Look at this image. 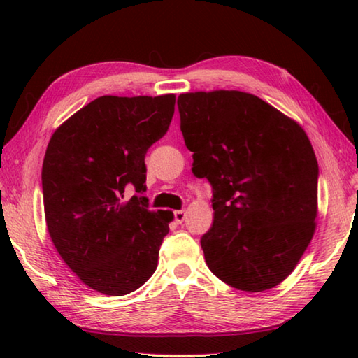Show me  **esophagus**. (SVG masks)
<instances>
[{"label": "esophagus", "instance_id": "1", "mask_svg": "<svg viewBox=\"0 0 358 358\" xmlns=\"http://www.w3.org/2000/svg\"><path fill=\"white\" fill-rule=\"evenodd\" d=\"M173 216H175V222L177 224H181L185 220H186V211L185 210H177L173 213Z\"/></svg>", "mask_w": 358, "mask_h": 358}]
</instances>
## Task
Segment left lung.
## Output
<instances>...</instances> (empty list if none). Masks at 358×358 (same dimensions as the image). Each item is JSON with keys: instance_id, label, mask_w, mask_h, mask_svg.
Instances as JSON below:
<instances>
[{"instance_id": "1", "label": "left lung", "mask_w": 358, "mask_h": 358, "mask_svg": "<svg viewBox=\"0 0 358 358\" xmlns=\"http://www.w3.org/2000/svg\"><path fill=\"white\" fill-rule=\"evenodd\" d=\"M192 173L213 187L201 238L211 273L262 292L292 273L316 230L319 166L306 132L257 96L216 90L178 96Z\"/></svg>"}]
</instances>
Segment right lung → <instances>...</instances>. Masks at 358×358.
<instances>
[{
  "label": "right lung",
  "mask_w": 358,
  "mask_h": 358,
  "mask_svg": "<svg viewBox=\"0 0 358 358\" xmlns=\"http://www.w3.org/2000/svg\"><path fill=\"white\" fill-rule=\"evenodd\" d=\"M175 94L101 96L53 132L42 164L45 222L66 265L104 295L134 292L157 266L172 211L148 210L145 155L166 134Z\"/></svg>",
  "instance_id": "1"
}]
</instances>
